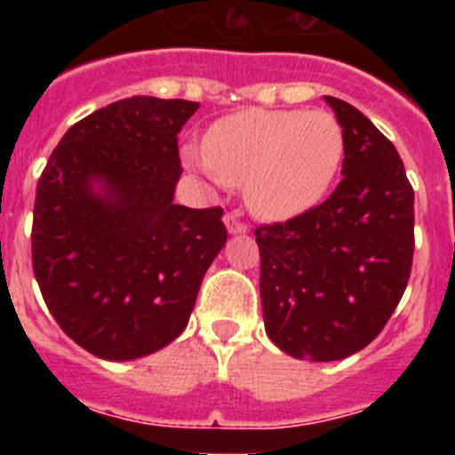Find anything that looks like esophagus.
Listing matches in <instances>:
<instances>
[{"instance_id": "1", "label": "esophagus", "mask_w": 455, "mask_h": 455, "mask_svg": "<svg viewBox=\"0 0 455 455\" xmlns=\"http://www.w3.org/2000/svg\"><path fill=\"white\" fill-rule=\"evenodd\" d=\"M224 224H227L228 233H233V235H235V233H246V231H249V227H246V224L242 222V220L237 218L235 213H227V215H224Z\"/></svg>"}]
</instances>
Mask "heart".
<instances>
[{
  "label": "heart",
  "instance_id": "obj_1",
  "mask_svg": "<svg viewBox=\"0 0 455 455\" xmlns=\"http://www.w3.org/2000/svg\"><path fill=\"white\" fill-rule=\"evenodd\" d=\"M343 158V130L321 109H242L213 123L204 154H189L224 185L244 187L251 211L286 220L328 191Z\"/></svg>",
  "mask_w": 455,
  "mask_h": 455
}]
</instances>
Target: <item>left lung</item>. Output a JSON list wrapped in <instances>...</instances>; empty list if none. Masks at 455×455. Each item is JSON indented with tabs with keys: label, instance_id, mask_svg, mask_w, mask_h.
Returning a JSON list of instances; mask_svg holds the SVG:
<instances>
[{
	"label": "left lung",
	"instance_id": "left-lung-1",
	"mask_svg": "<svg viewBox=\"0 0 455 455\" xmlns=\"http://www.w3.org/2000/svg\"><path fill=\"white\" fill-rule=\"evenodd\" d=\"M325 100L343 127L341 182L313 209L255 228L266 334L306 361L374 341L414 259V189L396 147L350 103Z\"/></svg>",
	"mask_w": 455,
	"mask_h": 455
}]
</instances>
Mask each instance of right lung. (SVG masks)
Listing matches in <instances>:
<instances>
[{"instance_id":"add662e5","label":"right lung","mask_w":455,"mask_h":455,"mask_svg":"<svg viewBox=\"0 0 455 455\" xmlns=\"http://www.w3.org/2000/svg\"><path fill=\"white\" fill-rule=\"evenodd\" d=\"M198 108L132 96L96 109L66 132L39 178L36 283L63 332L100 359L169 346L227 242L220 206L173 204L178 134Z\"/></svg>"}]
</instances>
